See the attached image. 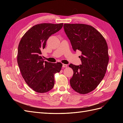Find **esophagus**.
Here are the masks:
<instances>
[{
  "label": "esophagus",
  "mask_w": 123,
  "mask_h": 123,
  "mask_svg": "<svg viewBox=\"0 0 123 123\" xmlns=\"http://www.w3.org/2000/svg\"><path fill=\"white\" fill-rule=\"evenodd\" d=\"M67 67H68L67 64H62V67H63V68H67Z\"/></svg>",
  "instance_id": "obj_1"
}]
</instances>
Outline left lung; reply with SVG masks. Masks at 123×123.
<instances>
[{"label": "left lung", "mask_w": 123, "mask_h": 123, "mask_svg": "<svg viewBox=\"0 0 123 123\" xmlns=\"http://www.w3.org/2000/svg\"><path fill=\"white\" fill-rule=\"evenodd\" d=\"M64 32L74 51L81 52V64L69 65L74 71L70 79L72 88L81 94L95 89L106 74L109 56L108 46L103 36L91 26L64 24Z\"/></svg>", "instance_id": "1"}]
</instances>
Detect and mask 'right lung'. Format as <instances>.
I'll return each mask as SVG.
<instances>
[{
	"label": "right lung",
	"instance_id": "1",
	"mask_svg": "<svg viewBox=\"0 0 123 123\" xmlns=\"http://www.w3.org/2000/svg\"><path fill=\"white\" fill-rule=\"evenodd\" d=\"M63 24L36 25L25 34L19 43L17 63L20 72L28 86L37 92L51 90L54 85V74L61 70L62 63L44 61L41 54L49 36L61 30Z\"/></svg>",
	"mask_w": 123,
	"mask_h": 123
}]
</instances>
